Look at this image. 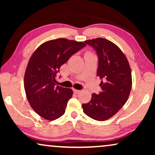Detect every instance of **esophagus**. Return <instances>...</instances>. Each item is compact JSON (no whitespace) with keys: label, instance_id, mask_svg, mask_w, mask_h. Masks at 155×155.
Instances as JSON below:
<instances>
[{"label":"esophagus","instance_id":"1","mask_svg":"<svg viewBox=\"0 0 155 155\" xmlns=\"http://www.w3.org/2000/svg\"><path fill=\"white\" fill-rule=\"evenodd\" d=\"M73 92H74V93H75V94H79V93H80V92H81V91H80V90H75V89H74Z\"/></svg>","mask_w":155,"mask_h":155}]
</instances>
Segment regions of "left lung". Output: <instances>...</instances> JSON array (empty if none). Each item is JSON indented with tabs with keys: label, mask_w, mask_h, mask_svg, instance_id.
<instances>
[{
	"label": "left lung",
	"mask_w": 155,
	"mask_h": 155,
	"mask_svg": "<svg viewBox=\"0 0 155 155\" xmlns=\"http://www.w3.org/2000/svg\"><path fill=\"white\" fill-rule=\"evenodd\" d=\"M96 50L98 56L97 75L101 80V92L93 93L82 104L84 113L103 121L115 115L128 100L132 87V75L128 59L118 46L104 38L84 41Z\"/></svg>",
	"instance_id": "obj_1"
}]
</instances>
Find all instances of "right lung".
Listing matches in <instances>:
<instances>
[{
  "label": "right lung",
  "instance_id": "add662e5",
  "mask_svg": "<svg viewBox=\"0 0 155 155\" xmlns=\"http://www.w3.org/2000/svg\"><path fill=\"white\" fill-rule=\"evenodd\" d=\"M86 46L82 41L60 38L41 44L29 58L24 87L31 107L46 120H54L65 113L72 89L56 86V74L72 55Z\"/></svg>",
  "mask_w": 155,
  "mask_h": 155
}]
</instances>
